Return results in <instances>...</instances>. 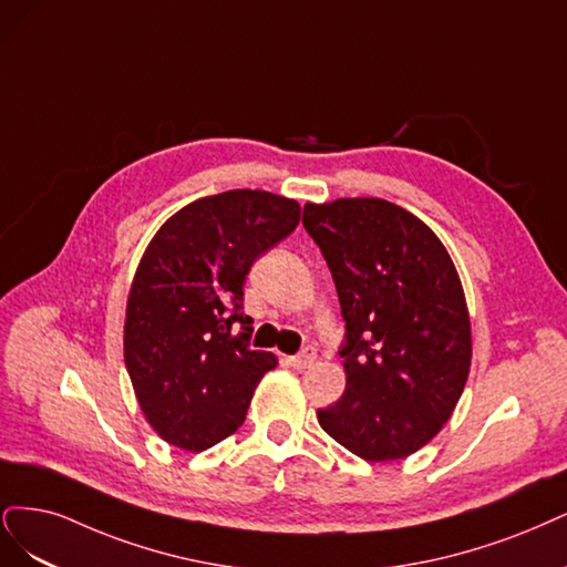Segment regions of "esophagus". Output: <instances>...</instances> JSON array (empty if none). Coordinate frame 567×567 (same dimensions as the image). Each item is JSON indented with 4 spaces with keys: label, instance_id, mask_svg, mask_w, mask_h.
Segmentation results:
<instances>
[{
    "label": "esophagus",
    "instance_id": "1",
    "mask_svg": "<svg viewBox=\"0 0 567 567\" xmlns=\"http://www.w3.org/2000/svg\"><path fill=\"white\" fill-rule=\"evenodd\" d=\"M313 360H316V349H313V346H303V349L297 355L289 358L291 368H297V370L310 368V364H313Z\"/></svg>",
    "mask_w": 567,
    "mask_h": 567
}]
</instances>
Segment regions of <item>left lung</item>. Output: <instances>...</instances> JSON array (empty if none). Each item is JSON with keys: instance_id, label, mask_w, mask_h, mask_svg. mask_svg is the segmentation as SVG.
I'll return each instance as SVG.
<instances>
[{"instance_id": "1", "label": "left lung", "mask_w": 567, "mask_h": 567, "mask_svg": "<svg viewBox=\"0 0 567 567\" xmlns=\"http://www.w3.org/2000/svg\"><path fill=\"white\" fill-rule=\"evenodd\" d=\"M339 295L346 391L320 426L364 462L424 447L456 408L471 368V322L447 249L379 197L303 207Z\"/></svg>"}]
</instances>
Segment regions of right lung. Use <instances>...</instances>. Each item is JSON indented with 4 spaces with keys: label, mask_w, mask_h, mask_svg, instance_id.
Returning <instances> with one entry per match:
<instances>
[{
    "label": "right lung",
    "mask_w": 567,
    "mask_h": 567,
    "mask_svg": "<svg viewBox=\"0 0 567 567\" xmlns=\"http://www.w3.org/2000/svg\"><path fill=\"white\" fill-rule=\"evenodd\" d=\"M295 199L266 190L199 197L145 249L126 303L124 362L151 426L174 447L207 450L243 426L276 358L251 351L245 278L299 226Z\"/></svg>",
    "instance_id": "add662e5"
}]
</instances>
